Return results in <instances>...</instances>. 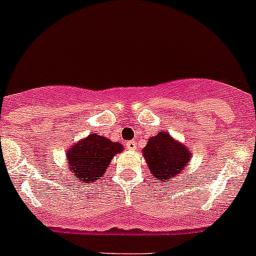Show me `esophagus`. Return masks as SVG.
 <instances>
[{
    "instance_id": "34e87169",
    "label": "esophagus",
    "mask_w": 256,
    "mask_h": 256,
    "mask_svg": "<svg viewBox=\"0 0 256 256\" xmlns=\"http://www.w3.org/2000/svg\"><path fill=\"white\" fill-rule=\"evenodd\" d=\"M126 148L130 150V151L136 150V140H130V142H126Z\"/></svg>"
}]
</instances>
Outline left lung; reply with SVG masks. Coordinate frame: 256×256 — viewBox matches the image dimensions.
Returning a JSON list of instances; mask_svg holds the SVG:
<instances>
[{
	"label": "left lung",
	"instance_id": "obj_1",
	"mask_svg": "<svg viewBox=\"0 0 256 256\" xmlns=\"http://www.w3.org/2000/svg\"><path fill=\"white\" fill-rule=\"evenodd\" d=\"M142 154L154 179L157 182H164L186 168L190 162L192 150L162 130L150 138Z\"/></svg>",
	"mask_w": 256,
	"mask_h": 256
}]
</instances>
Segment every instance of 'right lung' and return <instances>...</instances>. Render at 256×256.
Segmentation results:
<instances>
[{"label":"right lung","instance_id":"add662e5","mask_svg":"<svg viewBox=\"0 0 256 256\" xmlns=\"http://www.w3.org/2000/svg\"><path fill=\"white\" fill-rule=\"evenodd\" d=\"M122 151V144L92 133L71 146L66 157L68 160L70 172L82 184H86L100 179L108 170L112 157Z\"/></svg>","mask_w":256,"mask_h":256}]
</instances>
